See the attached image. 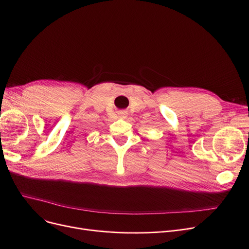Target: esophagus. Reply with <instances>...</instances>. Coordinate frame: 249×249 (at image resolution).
<instances>
[{"mask_svg": "<svg viewBox=\"0 0 249 249\" xmlns=\"http://www.w3.org/2000/svg\"><path fill=\"white\" fill-rule=\"evenodd\" d=\"M126 113L125 112H124V111H122V112H119L118 113V117L119 118H122V119H124V118H126Z\"/></svg>", "mask_w": 249, "mask_h": 249, "instance_id": "esophagus-1", "label": "esophagus"}]
</instances>
